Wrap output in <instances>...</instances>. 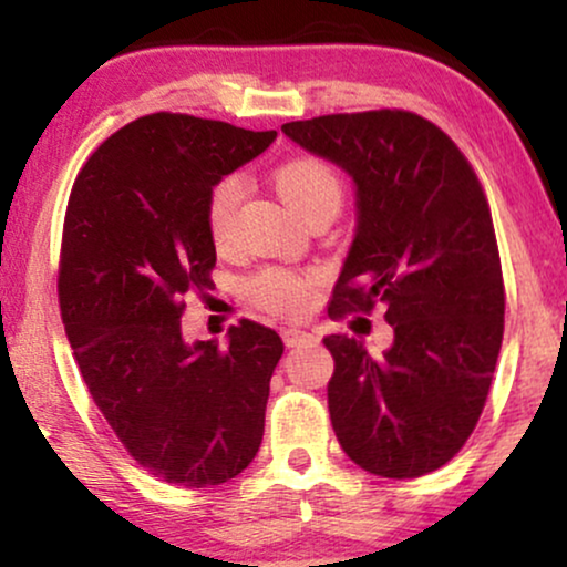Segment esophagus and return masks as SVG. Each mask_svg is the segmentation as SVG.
Masks as SVG:
<instances>
[{"instance_id":"34e87169","label":"esophagus","mask_w":567,"mask_h":567,"mask_svg":"<svg viewBox=\"0 0 567 567\" xmlns=\"http://www.w3.org/2000/svg\"><path fill=\"white\" fill-rule=\"evenodd\" d=\"M282 341H285V347H301V343L317 341V336L309 333V330H301V328H285Z\"/></svg>"}]
</instances>
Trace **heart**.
I'll return each instance as SVG.
<instances>
[{"instance_id":"1","label":"heart","mask_w":567,"mask_h":567,"mask_svg":"<svg viewBox=\"0 0 567 567\" xmlns=\"http://www.w3.org/2000/svg\"><path fill=\"white\" fill-rule=\"evenodd\" d=\"M275 184L298 216L324 205L341 207V181L328 162L317 157H292L275 171ZM245 197V181L229 175L213 188L207 202V229L216 243H226L237 218L239 202ZM247 296L256 306L282 317H303L315 306V277L292 269H264L247 282Z\"/></svg>"}]
</instances>
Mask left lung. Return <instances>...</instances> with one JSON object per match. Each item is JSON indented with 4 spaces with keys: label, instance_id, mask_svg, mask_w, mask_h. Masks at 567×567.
Instances as JSON below:
<instances>
[{
    "label": "left lung",
    "instance_id": "1",
    "mask_svg": "<svg viewBox=\"0 0 567 567\" xmlns=\"http://www.w3.org/2000/svg\"><path fill=\"white\" fill-rule=\"evenodd\" d=\"M282 133L354 184V239L328 311L383 303L394 330L381 357L357 338H324L336 360V437L379 477L440 470L477 426L504 338V277L483 186L458 146L419 114H328Z\"/></svg>",
    "mask_w": 567,
    "mask_h": 567
}]
</instances>
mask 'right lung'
Listing matches in <instances>:
<instances>
[{"label": "right lung", "mask_w": 567, "mask_h": 567, "mask_svg": "<svg viewBox=\"0 0 567 567\" xmlns=\"http://www.w3.org/2000/svg\"><path fill=\"white\" fill-rule=\"evenodd\" d=\"M275 138L148 114L101 143L71 188L58 271L69 343L103 419L165 483H229L261 447L282 338L243 320L224 349L188 343L181 315L186 292L213 285V188Z\"/></svg>", "instance_id": "1"}]
</instances>
